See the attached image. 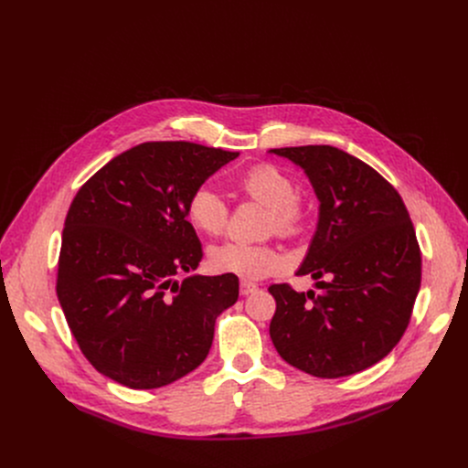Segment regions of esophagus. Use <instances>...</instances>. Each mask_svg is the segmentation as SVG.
<instances>
[{"label": "esophagus", "instance_id": "34e87169", "mask_svg": "<svg viewBox=\"0 0 468 468\" xmlns=\"http://www.w3.org/2000/svg\"><path fill=\"white\" fill-rule=\"evenodd\" d=\"M257 289V285L255 283H251V282H246V280H242L240 282V294L242 296H248L250 292H253Z\"/></svg>", "mask_w": 468, "mask_h": 468}]
</instances>
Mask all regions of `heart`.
Returning a JSON list of instances; mask_svg holds the SVG:
<instances>
[{
	"label": "heart",
	"instance_id": "obj_1",
	"mask_svg": "<svg viewBox=\"0 0 468 468\" xmlns=\"http://www.w3.org/2000/svg\"><path fill=\"white\" fill-rule=\"evenodd\" d=\"M239 196L269 209L266 231L283 239L300 237L309 224V206L296 196V185L289 172L271 163H257L239 174L233 181ZM188 224L204 235L218 237L224 233L229 209L224 199L211 188H196L185 207ZM209 264L215 272L235 274L242 278H264L282 269L283 259L271 244H250L229 240L213 246Z\"/></svg>",
	"mask_w": 468,
	"mask_h": 468
}]
</instances>
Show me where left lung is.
Instances as JSON below:
<instances>
[{"label": "left lung", "mask_w": 468, "mask_h": 468, "mask_svg": "<svg viewBox=\"0 0 468 468\" xmlns=\"http://www.w3.org/2000/svg\"><path fill=\"white\" fill-rule=\"evenodd\" d=\"M271 152L302 166L320 199L316 233L296 272L320 280V292L269 287L272 343L289 365L316 378L361 372L402 339L420 289L422 257L408 207L383 176L339 148Z\"/></svg>", "instance_id": "left-lung-1"}]
</instances>
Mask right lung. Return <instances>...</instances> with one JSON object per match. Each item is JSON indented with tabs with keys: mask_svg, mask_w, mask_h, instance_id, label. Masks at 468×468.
Listing matches in <instances>:
<instances>
[{
	"mask_svg": "<svg viewBox=\"0 0 468 468\" xmlns=\"http://www.w3.org/2000/svg\"><path fill=\"white\" fill-rule=\"evenodd\" d=\"M239 152L144 143L100 168L62 229L57 298L83 356L131 387H165L204 363L239 278L188 276L204 257L185 207Z\"/></svg>",
	"mask_w": 468,
	"mask_h": 468,
	"instance_id": "add662e5",
	"label": "right lung"
}]
</instances>
